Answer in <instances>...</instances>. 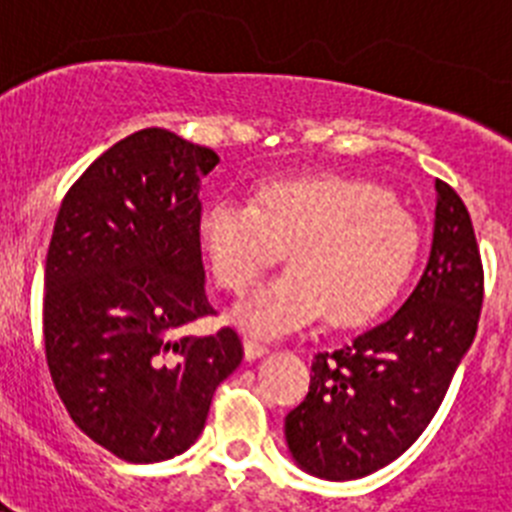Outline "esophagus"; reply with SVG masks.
<instances>
[{
  "label": "esophagus",
  "instance_id": "1",
  "mask_svg": "<svg viewBox=\"0 0 512 512\" xmlns=\"http://www.w3.org/2000/svg\"><path fill=\"white\" fill-rule=\"evenodd\" d=\"M266 351H269V346L261 341H256V338H243V354H246L248 361L259 359V356H264Z\"/></svg>",
  "mask_w": 512,
  "mask_h": 512
}]
</instances>
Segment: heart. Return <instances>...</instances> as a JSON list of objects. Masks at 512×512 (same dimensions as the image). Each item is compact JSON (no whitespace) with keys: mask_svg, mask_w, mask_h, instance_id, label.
<instances>
[{"mask_svg":"<svg viewBox=\"0 0 512 512\" xmlns=\"http://www.w3.org/2000/svg\"><path fill=\"white\" fill-rule=\"evenodd\" d=\"M217 287L241 297L287 256L292 269L235 310L259 336H287L328 312L359 325L410 282L423 248L418 217L364 176H307L261 184L256 202L217 200L200 217Z\"/></svg>","mask_w":512,"mask_h":512,"instance_id":"heart-1","label":"heart"}]
</instances>
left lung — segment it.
Returning <instances> with one entry per match:
<instances>
[{
	"instance_id": "left-lung-1",
	"label": "left lung",
	"mask_w": 512,
	"mask_h": 512,
	"mask_svg": "<svg viewBox=\"0 0 512 512\" xmlns=\"http://www.w3.org/2000/svg\"><path fill=\"white\" fill-rule=\"evenodd\" d=\"M431 259L408 302L333 354H315L310 392L284 420L305 472L359 479L418 441L477 333L485 269L467 205L436 179Z\"/></svg>"
}]
</instances>
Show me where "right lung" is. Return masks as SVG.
<instances>
[{
	"label": "right lung",
	"instance_id": "1",
	"mask_svg": "<svg viewBox=\"0 0 512 512\" xmlns=\"http://www.w3.org/2000/svg\"><path fill=\"white\" fill-rule=\"evenodd\" d=\"M220 158L164 128L122 138L71 184L45 259L43 338L53 384L92 441L135 464L182 454L217 384L243 359L205 295L200 176Z\"/></svg>",
	"mask_w": 512,
	"mask_h": 512
}]
</instances>
